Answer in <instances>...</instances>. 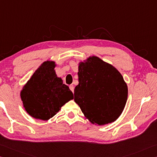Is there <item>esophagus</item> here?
<instances>
[{
    "mask_svg": "<svg viewBox=\"0 0 157 157\" xmlns=\"http://www.w3.org/2000/svg\"><path fill=\"white\" fill-rule=\"evenodd\" d=\"M69 87H70V90L72 92H74V86L73 85H70V86H69Z\"/></svg>",
    "mask_w": 157,
    "mask_h": 157,
    "instance_id": "34e87169",
    "label": "esophagus"
}]
</instances>
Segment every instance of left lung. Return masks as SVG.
Returning <instances> with one entry per match:
<instances>
[{
	"label": "left lung",
	"instance_id": "obj_1",
	"mask_svg": "<svg viewBox=\"0 0 157 157\" xmlns=\"http://www.w3.org/2000/svg\"><path fill=\"white\" fill-rule=\"evenodd\" d=\"M78 85L74 101L92 123L114 122L121 114L128 99V87L120 72L97 56L78 66Z\"/></svg>",
	"mask_w": 157,
	"mask_h": 157
}]
</instances>
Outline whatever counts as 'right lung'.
<instances>
[{"instance_id":"add662e5","label":"right lung","mask_w":157,"mask_h":157,"mask_svg":"<svg viewBox=\"0 0 157 157\" xmlns=\"http://www.w3.org/2000/svg\"><path fill=\"white\" fill-rule=\"evenodd\" d=\"M55 63L46 61L27 81L21 93L24 108L30 116L47 121L73 99V93L54 71Z\"/></svg>"}]
</instances>
